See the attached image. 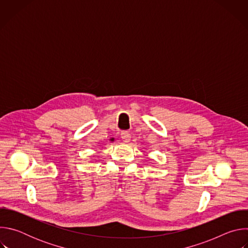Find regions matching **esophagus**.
I'll return each mask as SVG.
<instances>
[{"instance_id":"esophagus-1","label":"esophagus","mask_w":248,"mask_h":248,"mask_svg":"<svg viewBox=\"0 0 248 248\" xmlns=\"http://www.w3.org/2000/svg\"><path fill=\"white\" fill-rule=\"evenodd\" d=\"M121 137H122V139H123V141H124V143H128L129 141H130L131 135H130L128 132H122Z\"/></svg>"}]
</instances>
